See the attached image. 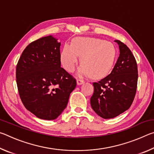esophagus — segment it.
I'll return each instance as SVG.
<instances>
[{"label": "esophagus", "mask_w": 154, "mask_h": 154, "mask_svg": "<svg viewBox=\"0 0 154 154\" xmlns=\"http://www.w3.org/2000/svg\"><path fill=\"white\" fill-rule=\"evenodd\" d=\"M85 83V82L83 80H82V79H77V83L78 85H82V84H83V83Z\"/></svg>", "instance_id": "obj_1"}]
</instances>
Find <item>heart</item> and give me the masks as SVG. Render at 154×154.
<instances>
[{
	"label": "heart",
	"mask_w": 154,
	"mask_h": 154,
	"mask_svg": "<svg viewBox=\"0 0 154 154\" xmlns=\"http://www.w3.org/2000/svg\"><path fill=\"white\" fill-rule=\"evenodd\" d=\"M117 50L110 41L92 37L75 38L72 45L66 43L61 51L60 60L68 72H73L81 56L83 64L78 71L80 76L90 74L103 77L111 71L116 58Z\"/></svg>",
	"instance_id": "1"
}]
</instances>
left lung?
I'll return each instance as SVG.
<instances>
[{
  "instance_id": "1",
  "label": "left lung",
  "mask_w": 154,
  "mask_h": 154,
  "mask_svg": "<svg viewBox=\"0 0 154 154\" xmlns=\"http://www.w3.org/2000/svg\"><path fill=\"white\" fill-rule=\"evenodd\" d=\"M119 45V56L111 73L93 83L94 91L90 98L91 106L104 119L116 118L130 108L137 88L138 69L132 51L124 43Z\"/></svg>"
}]
</instances>
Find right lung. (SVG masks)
<instances>
[{"instance_id":"add662e5","label":"right lung","mask_w":154,"mask_h":154,"mask_svg":"<svg viewBox=\"0 0 154 154\" xmlns=\"http://www.w3.org/2000/svg\"><path fill=\"white\" fill-rule=\"evenodd\" d=\"M60 43L51 35L30 43L16 66L22 103L38 118L53 120L66 107L76 79L61 68Z\"/></svg>"}]
</instances>
